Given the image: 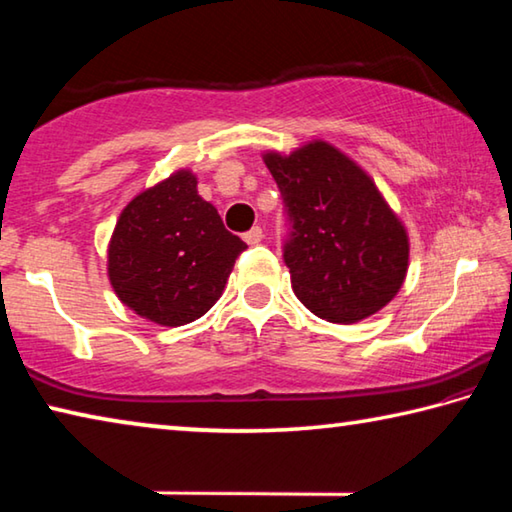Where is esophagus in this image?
<instances>
[{"label": "esophagus", "instance_id": "1", "mask_svg": "<svg viewBox=\"0 0 512 512\" xmlns=\"http://www.w3.org/2000/svg\"><path fill=\"white\" fill-rule=\"evenodd\" d=\"M262 239H264V230L259 228V225H255V228H250L246 235H244V241H246L248 246H257Z\"/></svg>", "mask_w": 512, "mask_h": 512}]
</instances>
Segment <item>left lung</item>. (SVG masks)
<instances>
[{"instance_id":"obj_1","label":"left lung","mask_w":512,"mask_h":512,"mask_svg":"<svg viewBox=\"0 0 512 512\" xmlns=\"http://www.w3.org/2000/svg\"><path fill=\"white\" fill-rule=\"evenodd\" d=\"M264 162L282 194V257L302 305L341 325L386 307L404 282L409 239L366 171L325 142Z\"/></svg>"}]
</instances>
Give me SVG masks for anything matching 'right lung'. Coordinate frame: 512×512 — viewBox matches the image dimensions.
Listing matches in <instances>:
<instances>
[{
  "label": "right lung",
  "mask_w": 512,
  "mask_h": 512,
  "mask_svg": "<svg viewBox=\"0 0 512 512\" xmlns=\"http://www.w3.org/2000/svg\"><path fill=\"white\" fill-rule=\"evenodd\" d=\"M248 246L225 230L216 207L178 171L135 196L121 212L108 250L112 289L128 309L158 325L201 318Z\"/></svg>",
  "instance_id": "right-lung-1"
}]
</instances>
